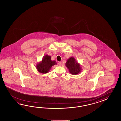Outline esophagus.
I'll use <instances>...</instances> for the list:
<instances>
[{
	"instance_id": "obj_1",
	"label": "esophagus",
	"mask_w": 121,
	"mask_h": 121,
	"mask_svg": "<svg viewBox=\"0 0 121 121\" xmlns=\"http://www.w3.org/2000/svg\"><path fill=\"white\" fill-rule=\"evenodd\" d=\"M58 64L59 66H61V62H59Z\"/></svg>"
}]
</instances>
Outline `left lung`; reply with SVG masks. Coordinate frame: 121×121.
Returning <instances> with one entry per match:
<instances>
[{
  "label": "left lung",
  "mask_w": 121,
  "mask_h": 121,
  "mask_svg": "<svg viewBox=\"0 0 121 121\" xmlns=\"http://www.w3.org/2000/svg\"><path fill=\"white\" fill-rule=\"evenodd\" d=\"M65 65L69 69V73L72 74H77L81 72V69L80 64L76 61L73 57H71L67 60Z\"/></svg>",
  "instance_id": "left-lung-1"
}]
</instances>
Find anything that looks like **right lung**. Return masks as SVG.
<instances>
[{"mask_svg":"<svg viewBox=\"0 0 121 121\" xmlns=\"http://www.w3.org/2000/svg\"><path fill=\"white\" fill-rule=\"evenodd\" d=\"M55 60H51V57L48 55H45L42 61L36 66L38 71L42 73H46L49 72L51 67L55 64H56Z\"/></svg>","mask_w":121,"mask_h":121,"instance_id":"1","label":"right lung"}]
</instances>
